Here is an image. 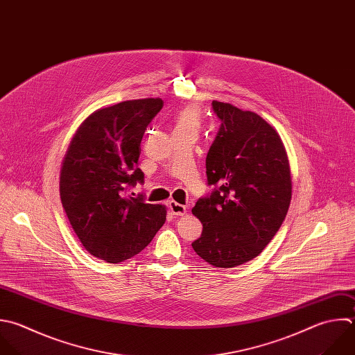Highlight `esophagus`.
<instances>
[{
	"label": "esophagus",
	"instance_id": "esophagus-1",
	"mask_svg": "<svg viewBox=\"0 0 355 355\" xmlns=\"http://www.w3.org/2000/svg\"><path fill=\"white\" fill-rule=\"evenodd\" d=\"M169 209H171L172 214L176 215V216H183V215H186V212H187L186 207L182 205V204H179V202H176V201H169Z\"/></svg>",
	"mask_w": 355,
	"mask_h": 355
}]
</instances>
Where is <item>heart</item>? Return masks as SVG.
Wrapping results in <instances>:
<instances>
[{
    "label": "heart",
    "mask_w": 355,
    "mask_h": 355,
    "mask_svg": "<svg viewBox=\"0 0 355 355\" xmlns=\"http://www.w3.org/2000/svg\"><path fill=\"white\" fill-rule=\"evenodd\" d=\"M200 128V112L194 107H186L180 110L175 119V130L197 133Z\"/></svg>",
    "instance_id": "1"
}]
</instances>
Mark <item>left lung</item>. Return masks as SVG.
Masks as SVG:
<instances>
[{
  "instance_id": "8db88e82",
  "label": "left lung",
  "mask_w": 355,
  "mask_h": 355,
  "mask_svg": "<svg viewBox=\"0 0 355 355\" xmlns=\"http://www.w3.org/2000/svg\"><path fill=\"white\" fill-rule=\"evenodd\" d=\"M220 119L207 154L214 191L191 209L202 233L194 251L216 268H234L259 255L282 226L291 200L288 158L277 132L258 114L212 101Z\"/></svg>"
}]
</instances>
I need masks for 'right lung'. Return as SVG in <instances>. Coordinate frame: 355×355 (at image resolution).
Instances as JSON below:
<instances>
[{
  "label": "right lung",
  "mask_w": 355,
  "mask_h": 355,
  "mask_svg": "<svg viewBox=\"0 0 355 355\" xmlns=\"http://www.w3.org/2000/svg\"><path fill=\"white\" fill-rule=\"evenodd\" d=\"M161 98L130 100L93 112L76 130L61 166L60 194L68 219L94 257L110 263L144 250L166 219V208L126 196L144 182L140 143Z\"/></svg>",
  "instance_id": "right-lung-1"
}]
</instances>
